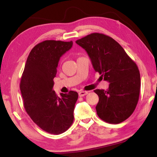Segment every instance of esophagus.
Segmentation results:
<instances>
[{
	"label": "esophagus",
	"instance_id": "1",
	"mask_svg": "<svg viewBox=\"0 0 157 157\" xmlns=\"http://www.w3.org/2000/svg\"><path fill=\"white\" fill-rule=\"evenodd\" d=\"M87 94H88V92H86V91L79 92V96H84L85 95H86Z\"/></svg>",
	"mask_w": 157,
	"mask_h": 157
}]
</instances>
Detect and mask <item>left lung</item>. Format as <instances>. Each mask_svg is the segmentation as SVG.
Segmentation results:
<instances>
[{
	"label": "left lung",
	"instance_id": "obj_1",
	"mask_svg": "<svg viewBox=\"0 0 157 157\" xmlns=\"http://www.w3.org/2000/svg\"><path fill=\"white\" fill-rule=\"evenodd\" d=\"M87 52L93 68L110 84L94 90L99 97L96 113L103 121L117 124L131 115L138 104L140 75L136 63L114 39L93 33L76 40Z\"/></svg>",
	"mask_w": 157,
	"mask_h": 157
}]
</instances>
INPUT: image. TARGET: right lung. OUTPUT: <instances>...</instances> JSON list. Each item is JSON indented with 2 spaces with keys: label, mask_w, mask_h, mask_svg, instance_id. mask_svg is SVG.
<instances>
[{
  "label": "right lung",
  "mask_w": 157,
  "mask_h": 157,
  "mask_svg": "<svg viewBox=\"0 0 157 157\" xmlns=\"http://www.w3.org/2000/svg\"><path fill=\"white\" fill-rule=\"evenodd\" d=\"M73 42L45 40L32 49L22 74L20 90L29 116L44 131L60 134L72 125L78 92L52 90L56 68L61 56L71 49Z\"/></svg>",
  "instance_id": "obj_1"
}]
</instances>
